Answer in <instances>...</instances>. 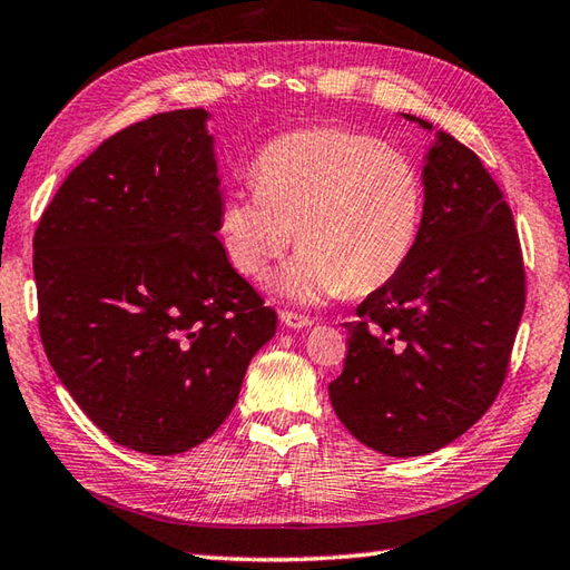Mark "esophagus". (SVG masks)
Listing matches in <instances>:
<instances>
[{"instance_id": "esophagus-1", "label": "esophagus", "mask_w": 570, "mask_h": 570, "mask_svg": "<svg viewBox=\"0 0 570 570\" xmlns=\"http://www.w3.org/2000/svg\"><path fill=\"white\" fill-rule=\"evenodd\" d=\"M281 322H283L285 327H289V330H303V327L313 325V320H309L307 315L293 313V309H283V313H281Z\"/></svg>"}]
</instances>
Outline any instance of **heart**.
<instances>
[{
  "label": "heart",
  "instance_id": "heart-1",
  "mask_svg": "<svg viewBox=\"0 0 570 570\" xmlns=\"http://www.w3.org/2000/svg\"><path fill=\"white\" fill-rule=\"evenodd\" d=\"M253 180L220 203V248L243 277L261 281L295 233L299 253L275 287L297 303L374 293L422 238V170L374 136L335 126L283 134L257 151Z\"/></svg>",
  "mask_w": 570,
  "mask_h": 570
}]
</instances>
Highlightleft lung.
Segmentation results:
<instances>
[{"label":"left lung","mask_w":570,"mask_h":570,"mask_svg":"<svg viewBox=\"0 0 570 570\" xmlns=\"http://www.w3.org/2000/svg\"><path fill=\"white\" fill-rule=\"evenodd\" d=\"M422 178V238L404 271L345 322V370L330 382L340 422L386 456L436 452L484 416L525 305L519 233L479 156L436 131Z\"/></svg>","instance_id":"8db88e82"}]
</instances>
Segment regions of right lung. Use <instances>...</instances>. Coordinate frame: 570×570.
<instances>
[{"instance_id":"1","label":"right lung","mask_w":570,"mask_h":570,"mask_svg":"<svg viewBox=\"0 0 570 570\" xmlns=\"http://www.w3.org/2000/svg\"><path fill=\"white\" fill-rule=\"evenodd\" d=\"M208 116L166 111L106 138L35 233L53 372L106 436L156 456L216 432L277 327L220 248Z\"/></svg>"}]
</instances>
